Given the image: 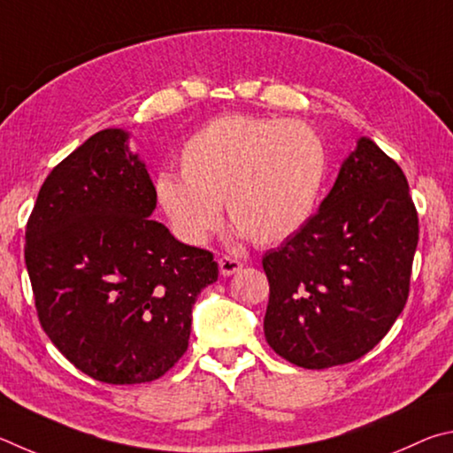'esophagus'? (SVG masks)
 <instances>
[{"instance_id": "obj_1", "label": "esophagus", "mask_w": 453, "mask_h": 453, "mask_svg": "<svg viewBox=\"0 0 453 453\" xmlns=\"http://www.w3.org/2000/svg\"><path fill=\"white\" fill-rule=\"evenodd\" d=\"M219 268H220V274L222 276H233L234 273H239L242 268L241 260H236L233 257H222L219 260Z\"/></svg>"}]
</instances>
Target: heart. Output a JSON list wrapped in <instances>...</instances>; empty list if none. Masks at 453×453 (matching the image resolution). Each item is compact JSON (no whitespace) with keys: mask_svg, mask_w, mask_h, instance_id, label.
<instances>
[{"mask_svg":"<svg viewBox=\"0 0 453 453\" xmlns=\"http://www.w3.org/2000/svg\"><path fill=\"white\" fill-rule=\"evenodd\" d=\"M179 171L180 177L158 174L155 193L182 242L203 244L225 203L236 231L268 247L311 220L326 177V149L306 123L222 115L182 145Z\"/></svg>","mask_w":453,"mask_h":453,"instance_id":"1","label":"heart"}]
</instances>
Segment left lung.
<instances>
[{"instance_id":"obj_1","label":"left lung","mask_w":453,"mask_h":453,"mask_svg":"<svg viewBox=\"0 0 453 453\" xmlns=\"http://www.w3.org/2000/svg\"><path fill=\"white\" fill-rule=\"evenodd\" d=\"M418 233L406 174L360 137L319 212L263 257L266 342L308 370L368 354L406 306Z\"/></svg>"}]
</instances>
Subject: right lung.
Returning a JSON list of instances; mask_svg holds the SVG:
<instances>
[{"instance_id": "obj_1", "label": "right lung", "mask_w": 453, "mask_h": 453, "mask_svg": "<svg viewBox=\"0 0 453 453\" xmlns=\"http://www.w3.org/2000/svg\"><path fill=\"white\" fill-rule=\"evenodd\" d=\"M129 133L103 129L47 174L26 231L39 322L83 374L153 382L187 352L212 252L149 219L157 193Z\"/></svg>"}]
</instances>
